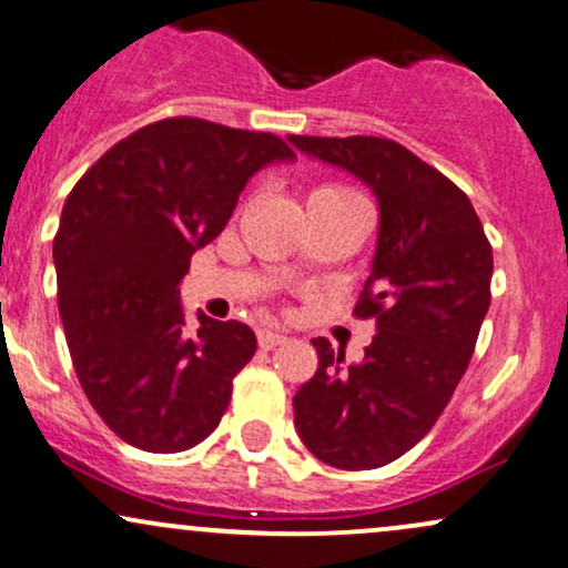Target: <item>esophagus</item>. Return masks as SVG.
<instances>
[{
  "label": "esophagus",
  "instance_id": "esophagus-1",
  "mask_svg": "<svg viewBox=\"0 0 568 568\" xmlns=\"http://www.w3.org/2000/svg\"><path fill=\"white\" fill-rule=\"evenodd\" d=\"M284 343H286L284 332H273V329H260L257 332V345L263 351H273L276 345H284Z\"/></svg>",
  "mask_w": 568,
  "mask_h": 568
}]
</instances>
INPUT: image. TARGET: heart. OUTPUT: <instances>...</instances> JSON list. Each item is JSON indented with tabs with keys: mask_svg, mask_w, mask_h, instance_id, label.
<instances>
[{
	"mask_svg": "<svg viewBox=\"0 0 568 568\" xmlns=\"http://www.w3.org/2000/svg\"><path fill=\"white\" fill-rule=\"evenodd\" d=\"M313 193H353L348 189H339V185H324V189H316ZM311 193V196H313Z\"/></svg>",
	"mask_w": 568,
	"mask_h": 568,
	"instance_id": "1",
	"label": "heart"
}]
</instances>
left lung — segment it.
<instances>
[{
    "label": "left lung",
    "mask_w": 568,
    "mask_h": 568,
    "mask_svg": "<svg viewBox=\"0 0 568 568\" xmlns=\"http://www.w3.org/2000/svg\"><path fill=\"white\" fill-rule=\"evenodd\" d=\"M375 193L377 250L356 316L377 335L358 364L313 339L318 369L300 385L295 428L332 468H383L442 417L491 303V244L470 199L388 138L290 135Z\"/></svg>",
    "instance_id": "obj_1"
}]
</instances>
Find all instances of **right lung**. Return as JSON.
Masks as SVG:
<instances>
[{"mask_svg": "<svg viewBox=\"0 0 568 568\" xmlns=\"http://www.w3.org/2000/svg\"><path fill=\"white\" fill-rule=\"evenodd\" d=\"M276 162L295 151L268 132L162 119L119 140L65 199L52 242L60 322L87 398L122 442L185 452L229 409L257 337L204 313L185 335L180 282Z\"/></svg>", "mask_w": 568, "mask_h": 568, "instance_id": "right-lung-1", "label": "right lung"}]
</instances>
